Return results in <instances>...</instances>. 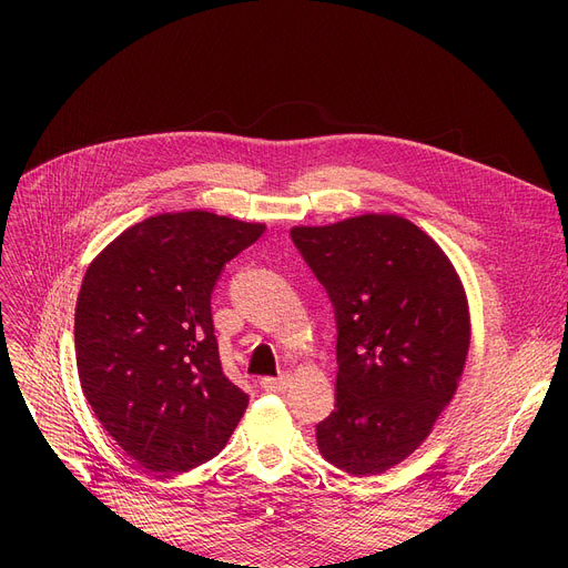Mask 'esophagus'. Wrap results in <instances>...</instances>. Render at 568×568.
Returning a JSON list of instances; mask_svg holds the SVG:
<instances>
[{"label":"esophagus","mask_w":568,"mask_h":568,"mask_svg":"<svg viewBox=\"0 0 568 568\" xmlns=\"http://www.w3.org/2000/svg\"><path fill=\"white\" fill-rule=\"evenodd\" d=\"M262 389L264 392H272V394H278V392H287L290 386V375H278V377H262Z\"/></svg>","instance_id":"obj_1"}]
</instances>
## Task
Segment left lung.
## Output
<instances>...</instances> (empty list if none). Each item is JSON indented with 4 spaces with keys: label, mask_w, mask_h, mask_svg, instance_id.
<instances>
[{
    "label": "left lung",
    "mask_w": 568,
    "mask_h": 568,
    "mask_svg": "<svg viewBox=\"0 0 568 568\" xmlns=\"http://www.w3.org/2000/svg\"><path fill=\"white\" fill-rule=\"evenodd\" d=\"M294 246L336 315V405L315 426L320 454L364 476L405 460L449 405L469 349L454 266L400 216L294 227Z\"/></svg>",
    "instance_id": "1"
}]
</instances>
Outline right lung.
<instances>
[{"label":"right lung","instance_id":"obj_1","mask_svg":"<svg viewBox=\"0 0 568 568\" xmlns=\"http://www.w3.org/2000/svg\"><path fill=\"white\" fill-rule=\"evenodd\" d=\"M264 225L209 212L146 219L87 268L75 359L103 428L149 471H189L221 454L248 396L223 373L212 294Z\"/></svg>","mask_w":568,"mask_h":568}]
</instances>
